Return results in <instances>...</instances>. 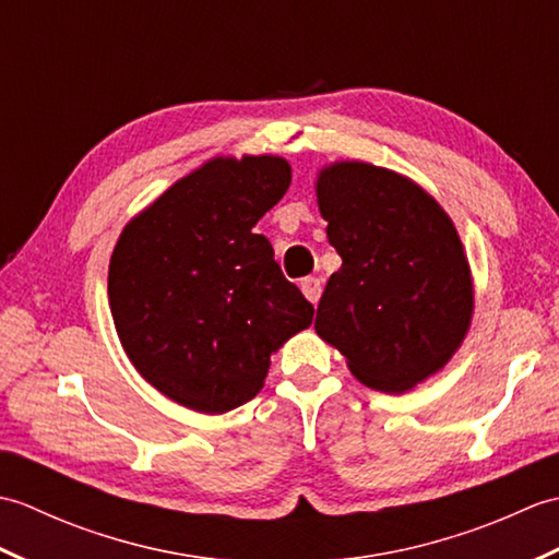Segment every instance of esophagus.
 I'll return each instance as SVG.
<instances>
[{
	"mask_svg": "<svg viewBox=\"0 0 559 559\" xmlns=\"http://www.w3.org/2000/svg\"><path fill=\"white\" fill-rule=\"evenodd\" d=\"M300 288H302V293H305V298L310 300L312 305H317V302H319V298H322V281L314 278V276H307V278H302Z\"/></svg>",
	"mask_w": 559,
	"mask_h": 559,
	"instance_id": "1",
	"label": "esophagus"
}]
</instances>
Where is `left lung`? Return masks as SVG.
Returning a JSON list of instances; mask_svg holds the SVG:
<instances>
[{
    "instance_id": "1",
    "label": "left lung",
    "mask_w": 559,
    "mask_h": 559,
    "mask_svg": "<svg viewBox=\"0 0 559 559\" xmlns=\"http://www.w3.org/2000/svg\"><path fill=\"white\" fill-rule=\"evenodd\" d=\"M317 201L343 264L324 288L314 329L377 391H408L439 372L466 338L473 281L444 209L394 170L329 165Z\"/></svg>"
}]
</instances>
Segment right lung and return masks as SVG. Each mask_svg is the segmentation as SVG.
<instances>
[{"mask_svg": "<svg viewBox=\"0 0 559 559\" xmlns=\"http://www.w3.org/2000/svg\"><path fill=\"white\" fill-rule=\"evenodd\" d=\"M290 187L278 156L213 158L124 225L108 271L129 360L160 394L199 413L254 399L271 353L314 307L252 233Z\"/></svg>", "mask_w": 559, "mask_h": 559, "instance_id": "1", "label": "right lung"}]
</instances>
